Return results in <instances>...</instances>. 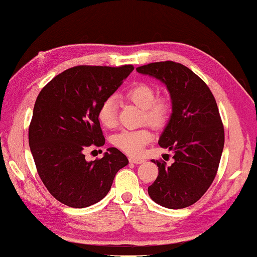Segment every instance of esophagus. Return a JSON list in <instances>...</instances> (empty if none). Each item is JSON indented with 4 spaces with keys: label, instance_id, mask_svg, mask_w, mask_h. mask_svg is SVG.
<instances>
[{
    "label": "esophagus",
    "instance_id": "obj_1",
    "mask_svg": "<svg viewBox=\"0 0 257 257\" xmlns=\"http://www.w3.org/2000/svg\"><path fill=\"white\" fill-rule=\"evenodd\" d=\"M129 162L133 163V164H142V163H144V160H141V158L130 157V158H129Z\"/></svg>",
    "mask_w": 257,
    "mask_h": 257
}]
</instances>
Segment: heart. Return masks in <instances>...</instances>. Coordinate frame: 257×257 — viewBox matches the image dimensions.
Wrapping results in <instances>:
<instances>
[{"instance_id":"obj_1","label":"heart","mask_w":257,"mask_h":257,"mask_svg":"<svg viewBox=\"0 0 257 257\" xmlns=\"http://www.w3.org/2000/svg\"><path fill=\"white\" fill-rule=\"evenodd\" d=\"M127 99L144 109L143 119L154 128H160L166 122L170 112L169 102L164 99H155L156 92L148 84H138L127 92ZM118 103L114 96H108L100 104L97 118L106 128H112L116 123ZM153 141V135L146 128L124 130L114 137V145L121 151L132 156H141L145 146Z\"/></svg>"}]
</instances>
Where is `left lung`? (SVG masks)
Segmentation results:
<instances>
[{"label": "left lung", "mask_w": 257, "mask_h": 257, "mask_svg": "<svg viewBox=\"0 0 257 257\" xmlns=\"http://www.w3.org/2000/svg\"><path fill=\"white\" fill-rule=\"evenodd\" d=\"M136 71L164 84L172 102L158 144L174 153V162L167 166L152 160L158 176L148 194L162 207H189L206 193L220 162L225 133L216 100L207 84L182 64L152 63Z\"/></svg>", "instance_id": "1"}]
</instances>
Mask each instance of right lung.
<instances>
[{
    "label": "right lung",
    "instance_id": "add662e5",
    "mask_svg": "<svg viewBox=\"0 0 257 257\" xmlns=\"http://www.w3.org/2000/svg\"><path fill=\"white\" fill-rule=\"evenodd\" d=\"M133 71V65L75 66L40 91L29 127V146L41 181L59 202L86 208L101 201L116 172L128 165V158L114 147L90 162L84 152L92 144L104 145L97 110Z\"/></svg>",
    "mask_w": 257,
    "mask_h": 257
}]
</instances>
